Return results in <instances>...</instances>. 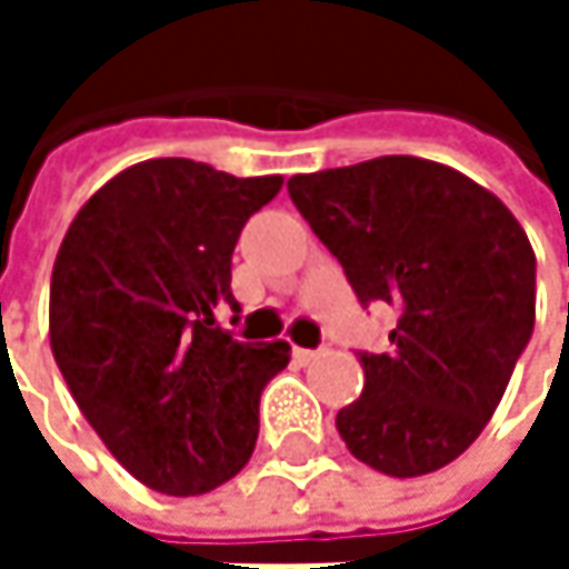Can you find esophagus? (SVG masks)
<instances>
[{
    "mask_svg": "<svg viewBox=\"0 0 569 569\" xmlns=\"http://www.w3.org/2000/svg\"><path fill=\"white\" fill-rule=\"evenodd\" d=\"M292 356H296V362H302V366H309L312 359H319V349H292Z\"/></svg>",
    "mask_w": 569,
    "mask_h": 569,
    "instance_id": "esophagus-1",
    "label": "esophagus"
}]
</instances>
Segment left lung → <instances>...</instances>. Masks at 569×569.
Instances as JSON below:
<instances>
[{"label": "left lung", "instance_id": "obj_1", "mask_svg": "<svg viewBox=\"0 0 569 569\" xmlns=\"http://www.w3.org/2000/svg\"><path fill=\"white\" fill-rule=\"evenodd\" d=\"M286 187L359 302L398 309L389 352H359L366 389L336 415L346 448L392 478L451 465L491 421L533 332L523 227L471 177L408 154Z\"/></svg>", "mask_w": 569, "mask_h": 569}]
</instances>
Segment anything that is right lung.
Returning a JSON list of instances; mask_svg holds the SVG:
<instances>
[{"instance_id":"add662e5","label":"right lung","mask_w":569,"mask_h":569,"mask_svg":"<svg viewBox=\"0 0 569 569\" xmlns=\"http://www.w3.org/2000/svg\"><path fill=\"white\" fill-rule=\"evenodd\" d=\"M283 187L187 158L114 173L74 213L52 267L49 339L104 448L151 491L207 495L243 471L260 392L289 342L217 326L243 223Z\"/></svg>"}]
</instances>
